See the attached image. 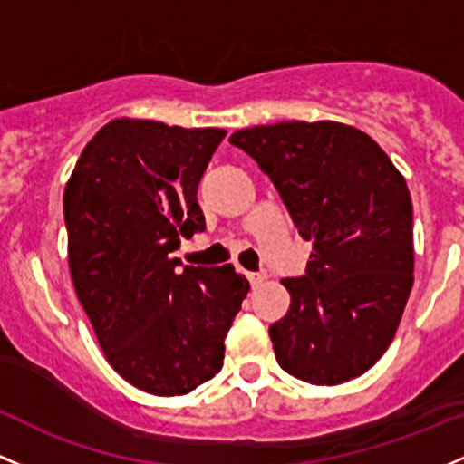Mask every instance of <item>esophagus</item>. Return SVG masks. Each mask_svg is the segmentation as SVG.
I'll return each mask as SVG.
<instances>
[{
    "label": "esophagus",
    "mask_w": 464,
    "mask_h": 464,
    "mask_svg": "<svg viewBox=\"0 0 464 464\" xmlns=\"http://www.w3.org/2000/svg\"><path fill=\"white\" fill-rule=\"evenodd\" d=\"M246 277H248V282L253 284V286H257V284H262L264 279H266V273H264V271H257V273H246Z\"/></svg>",
    "instance_id": "1"
}]
</instances>
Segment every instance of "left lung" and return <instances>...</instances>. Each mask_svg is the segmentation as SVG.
<instances>
[{"mask_svg": "<svg viewBox=\"0 0 464 464\" xmlns=\"http://www.w3.org/2000/svg\"><path fill=\"white\" fill-rule=\"evenodd\" d=\"M228 142L257 162L313 253L286 277L268 328L282 370L314 385L368 372L394 339L414 284V213L392 160L361 130L319 121L257 125Z\"/></svg>", "mask_w": 464, "mask_h": 464, "instance_id": "left-lung-1", "label": "left lung"}]
</instances>
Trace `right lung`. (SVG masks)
I'll list each match as a JSON object with an SVG mask.
<instances>
[{"instance_id":"obj_1","label":"right lung","mask_w":464,"mask_h":464,"mask_svg":"<svg viewBox=\"0 0 464 464\" xmlns=\"http://www.w3.org/2000/svg\"><path fill=\"white\" fill-rule=\"evenodd\" d=\"M227 131L116 119L101 127L63 193L76 297L110 365L156 396H180L222 370L224 337L248 282L171 256L205 231L198 185Z\"/></svg>"}]
</instances>
